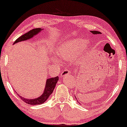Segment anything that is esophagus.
Here are the masks:
<instances>
[{"instance_id":"obj_1","label":"esophagus","mask_w":127,"mask_h":127,"mask_svg":"<svg viewBox=\"0 0 127 127\" xmlns=\"http://www.w3.org/2000/svg\"><path fill=\"white\" fill-rule=\"evenodd\" d=\"M71 73V72L70 70H69L68 69H65V70H63L61 73V75L62 76H65V75H66V74H70Z\"/></svg>"}]
</instances>
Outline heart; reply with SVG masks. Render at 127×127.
Here are the masks:
<instances>
[{"mask_svg": "<svg viewBox=\"0 0 127 127\" xmlns=\"http://www.w3.org/2000/svg\"><path fill=\"white\" fill-rule=\"evenodd\" d=\"M86 41L83 39H74L66 41L59 46L56 55L65 60L73 58L81 49L86 48Z\"/></svg>", "mask_w": 127, "mask_h": 127, "instance_id": "heart-1", "label": "heart"}]
</instances>
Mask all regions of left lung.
<instances>
[{"label": "left lung", "mask_w": 127, "mask_h": 127, "mask_svg": "<svg viewBox=\"0 0 127 127\" xmlns=\"http://www.w3.org/2000/svg\"><path fill=\"white\" fill-rule=\"evenodd\" d=\"M91 32L93 34H100L101 33H100V32H98V31H91Z\"/></svg>", "instance_id": "left-lung-1"}]
</instances>
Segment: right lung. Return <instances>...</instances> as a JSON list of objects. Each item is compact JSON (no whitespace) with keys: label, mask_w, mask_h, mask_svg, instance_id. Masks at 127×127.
I'll use <instances>...</instances> for the list:
<instances>
[{"label":"right lung","mask_w":127,"mask_h":127,"mask_svg":"<svg viewBox=\"0 0 127 127\" xmlns=\"http://www.w3.org/2000/svg\"><path fill=\"white\" fill-rule=\"evenodd\" d=\"M42 30V29L41 28H35L31 30L29 32H28L26 33L22 34L21 36L19 37L14 42V44L17 43L20 41L27 40L28 39H31L32 37H33V36L36 35V34H37L38 33ZM58 80V77L57 76L55 77H51L50 79H48L46 81V88H44V93L40 96H39V98H36V99H25L22 98V96H21L19 95V96L20 97V98L21 99L29 105H40L44 103L46 100L48 98V97L50 96V95L51 94L53 93L54 90L55 85H56L57 81Z\"/></svg>","instance_id":"add662e5"}]
</instances>
